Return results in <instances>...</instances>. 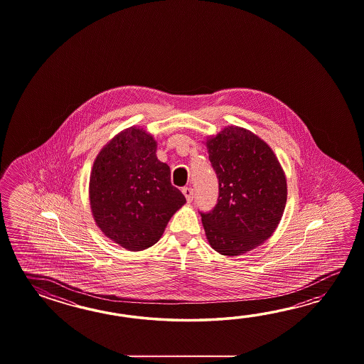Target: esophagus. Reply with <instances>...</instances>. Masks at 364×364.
<instances>
[{
	"instance_id": "34e87169",
	"label": "esophagus",
	"mask_w": 364,
	"mask_h": 364,
	"mask_svg": "<svg viewBox=\"0 0 364 364\" xmlns=\"http://www.w3.org/2000/svg\"><path fill=\"white\" fill-rule=\"evenodd\" d=\"M182 193L185 195L186 200L187 203H191L193 199V190L191 187H185L183 190H182Z\"/></svg>"
}]
</instances>
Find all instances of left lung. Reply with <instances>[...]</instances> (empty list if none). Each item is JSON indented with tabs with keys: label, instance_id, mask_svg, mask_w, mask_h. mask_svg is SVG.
<instances>
[{
	"label": "left lung",
	"instance_id": "8db88e82",
	"mask_svg": "<svg viewBox=\"0 0 364 364\" xmlns=\"http://www.w3.org/2000/svg\"><path fill=\"white\" fill-rule=\"evenodd\" d=\"M204 143L220 190L216 207L201 213L204 232L218 254L243 255L277 229L287 205L285 171L272 148L240 126H226Z\"/></svg>",
	"mask_w": 364,
	"mask_h": 364
}]
</instances>
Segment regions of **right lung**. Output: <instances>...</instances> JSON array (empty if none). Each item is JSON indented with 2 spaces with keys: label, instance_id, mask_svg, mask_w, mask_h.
<instances>
[{
  "label": "right lung",
  "instance_id": "1",
  "mask_svg": "<svg viewBox=\"0 0 364 364\" xmlns=\"http://www.w3.org/2000/svg\"><path fill=\"white\" fill-rule=\"evenodd\" d=\"M156 151L155 138L132 126L101 148L91 169L93 220L105 237L129 251L157 243L186 203L183 193L171 186V168L157 159Z\"/></svg>",
  "mask_w": 364,
  "mask_h": 364
}]
</instances>
